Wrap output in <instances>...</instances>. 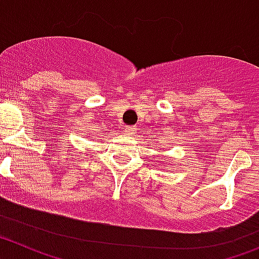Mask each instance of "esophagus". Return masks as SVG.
Returning <instances> with one entry per match:
<instances>
[{"instance_id": "34e87169", "label": "esophagus", "mask_w": 259, "mask_h": 259, "mask_svg": "<svg viewBox=\"0 0 259 259\" xmlns=\"http://www.w3.org/2000/svg\"><path fill=\"white\" fill-rule=\"evenodd\" d=\"M135 131H136L135 125H125V127H124V132L127 135H134Z\"/></svg>"}]
</instances>
